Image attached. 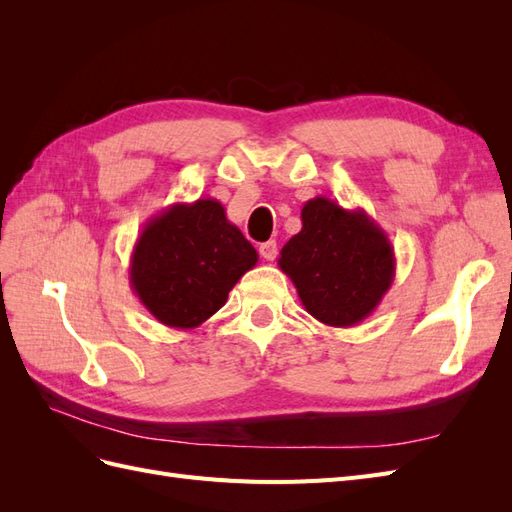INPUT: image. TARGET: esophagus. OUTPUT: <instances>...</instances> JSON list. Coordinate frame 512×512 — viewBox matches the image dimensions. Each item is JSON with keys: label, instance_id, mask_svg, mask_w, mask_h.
Masks as SVG:
<instances>
[{"label": "esophagus", "instance_id": "esophagus-1", "mask_svg": "<svg viewBox=\"0 0 512 512\" xmlns=\"http://www.w3.org/2000/svg\"><path fill=\"white\" fill-rule=\"evenodd\" d=\"M258 252H260V256L265 258V260H275V256H277V243L275 241H267V243H260V247H258Z\"/></svg>", "mask_w": 512, "mask_h": 512}]
</instances>
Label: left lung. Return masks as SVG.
<instances>
[{
  "label": "left lung",
  "instance_id": "obj_1",
  "mask_svg": "<svg viewBox=\"0 0 512 512\" xmlns=\"http://www.w3.org/2000/svg\"><path fill=\"white\" fill-rule=\"evenodd\" d=\"M303 228L280 252L307 314L329 327H354L380 305L395 280L386 232L363 209L316 196L301 209Z\"/></svg>",
  "mask_w": 512,
  "mask_h": 512
}]
</instances>
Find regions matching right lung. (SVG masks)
I'll return each mask as SVG.
<instances>
[{
	"mask_svg": "<svg viewBox=\"0 0 512 512\" xmlns=\"http://www.w3.org/2000/svg\"><path fill=\"white\" fill-rule=\"evenodd\" d=\"M258 262L254 245L230 224L222 203H175L143 226L130 258V284L147 312L190 331L226 303Z\"/></svg>",
	"mask_w": 512,
	"mask_h": 512,
	"instance_id": "obj_1",
	"label": "right lung"
}]
</instances>
